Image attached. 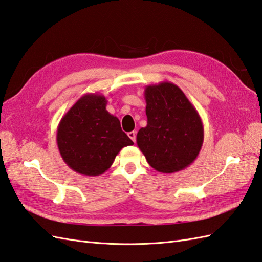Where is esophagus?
Here are the masks:
<instances>
[{
    "mask_svg": "<svg viewBox=\"0 0 262 262\" xmlns=\"http://www.w3.org/2000/svg\"><path fill=\"white\" fill-rule=\"evenodd\" d=\"M128 137L132 139L134 143H135L136 142V132H129L128 133Z\"/></svg>",
    "mask_w": 262,
    "mask_h": 262,
    "instance_id": "obj_1",
    "label": "esophagus"
}]
</instances>
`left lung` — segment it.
I'll list each match as a JSON object with an SVG mask.
<instances>
[{"label": "left lung", "mask_w": 262, "mask_h": 262, "mask_svg": "<svg viewBox=\"0 0 262 262\" xmlns=\"http://www.w3.org/2000/svg\"><path fill=\"white\" fill-rule=\"evenodd\" d=\"M147 125L137 133V146L157 172H180L196 160L204 129L198 111L176 84L145 87Z\"/></svg>", "instance_id": "left-lung-1"}]
</instances>
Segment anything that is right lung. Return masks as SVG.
Here are the masks:
<instances>
[{
    "label": "right lung",
    "mask_w": 262,
    "mask_h": 262,
    "mask_svg": "<svg viewBox=\"0 0 262 262\" xmlns=\"http://www.w3.org/2000/svg\"><path fill=\"white\" fill-rule=\"evenodd\" d=\"M103 95L86 94L64 114L57 128V144L62 160L75 172L98 176L112 166L115 157L132 139L120 121L106 109Z\"/></svg>",
    "instance_id": "1"
}]
</instances>
